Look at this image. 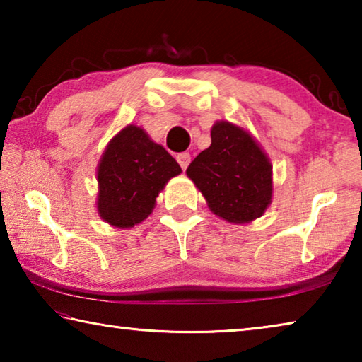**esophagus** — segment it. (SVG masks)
I'll return each instance as SVG.
<instances>
[{
  "mask_svg": "<svg viewBox=\"0 0 362 362\" xmlns=\"http://www.w3.org/2000/svg\"><path fill=\"white\" fill-rule=\"evenodd\" d=\"M189 159H192V158H189L188 153H179V155H177V163L180 164V168H182L183 170H185V169L188 168Z\"/></svg>",
  "mask_w": 362,
  "mask_h": 362,
  "instance_id": "obj_1",
  "label": "esophagus"
}]
</instances>
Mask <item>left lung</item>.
<instances>
[{
	"label": "left lung",
	"mask_w": 362,
	"mask_h": 362,
	"mask_svg": "<svg viewBox=\"0 0 362 362\" xmlns=\"http://www.w3.org/2000/svg\"><path fill=\"white\" fill-rule=\"evenodd\" d=\"M211 146L199 153L187 175L216 216L230 223H249L272 204V163L254 137L228 121L211 129Z\"/></svg>",
	"instance_id": "1"
}]
</instances>
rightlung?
Listing matches in <instances>:
<instances>
[{"instance_id": "add662e5", "label": "right lung", "mask_w": 362, "mask_h": 362, "mask_svg": "<svg viewBox=\"0 0 362 362\" xmlns=\"http://www.w3.org/2000/svg\"><path fill=\"white\" fill-rule=\"evenodd\" d=\"M179 163L142 127L126 126L110 140L97 168V211L116 228H131L150 216L156 196L179 175Z\"/></svg>"}]
</instances>
